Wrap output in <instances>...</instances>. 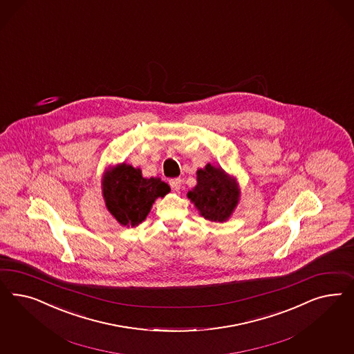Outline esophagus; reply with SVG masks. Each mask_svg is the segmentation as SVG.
<instances>
[{"instance_id":"1","label":"esophagus","mask_w":354,"mask_h":354,"mask_svg":"<svg viewBox=\"0 0 354 354\" xmlns=\"http://www.w3.org/2000/svg\"><path fill=\"white\" fill-rule=\"evenodd\" d=\"M169 183H170V187H171L172 191H175V192L180 191V188H182V179H180V178L171 179Z\"/></svg>"}]
</instances>
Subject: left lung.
<instances>
[{
	"mask_svg": "<svg viewBox=\"0 0 354 354\" xmlns=\"http://www.w3.org/2000/svg\"><path fill=\"white\" fill-rule=\"evenodd\" d=\"M187 196L200 214L212 222L227 221L239 201L235 180L210 163L197 171V185Z\"/></svg>",
	"mask_w": 354,
	"mask_h": 354,
	"instance_id": "left-lung-1",
	"label": "left lung"
}]
</instances>
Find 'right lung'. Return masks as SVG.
<instances>
[{
  "mask_svg": "<svg viewBox=\"0 0 354 354\" xmlns=\"http://www.w3.org/2000/svg\"><path fill=\"white\" fill-rule=\"evenodd\" d=\"M102 188L107 210L120 225L132 227L145 221L156 198L171 191L160 178L145 179L139 169L124 163L107 172Z\"/></svg>",
  "mask_w": 354,
  "mask_h": 354,
  "instance_id": "1",
  "label": "right lung"
}]
</instances>
